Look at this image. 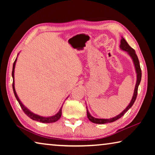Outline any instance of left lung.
Returning a JSON list of instances; mask_svg holds the SVG:
<instances>
[{
	"mask_svg": "<svg viewBox=\"0 0 155 155\" xmlns=\"http://www.w3.org/2000/svg\"><path fill=\"white\" fill-rule=\"evenodd\" d=\"M120 48H121L122 51L127 52V53L129 54L130 57L132 58L133 64H134V65H135V71H136V73H137V81H136L134 93H133V98L131 99L129 104H128V105L127 107V108H126L124 111H123L122 113H120L119 115H116L115 117H112V118H109V119H100V118H96V117L91 116L90 114V112L88 111L87 107H86V108H87V115L88 119L90 120L91 122L95 123V124H106V123H110V122L116 121L117 120H118L119 118H120V117H122L123 115L125 114V113L133 106V104L135 103L136 98H137L138 87L141 79V68L140 65V61H139L138 57L135 53V50L131 48V47L128 45V44L127 42V41L124 40V38H122L121 39V40H120Z\"/></svg>",
	"mask_w": 155,
	"mask_h": 155,
	"instance_id": "1",
	"label": "left lung"
}]
</instances>
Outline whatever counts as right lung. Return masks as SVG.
<instances>
[{
	"label": "right lung",
	"instance_id": "right-lung-1",
	"mask_svg": "<svg viewBox=\"0 0 155 155\" xmlns=\"http://www.w3.org/2000/svg\"><path fill=\"white\" fill-rule=\"evenodd\" d=\"M17 61V58L15 59V61L14 63V65H13V70H12V77H13V84H12V87H13V90H14V95L16 98L17 101L18 103H19L21 107V108L23 110V111L25 112V114L30 117L31 119H32L33 120H35V121L38 122H40L42 123H52V122H55L57 120L60 119V117L61 116V110H62V107H61V109H59V112L56 114L54 115H52V116H50V117H43L41 116V115H37L34 113L31 112L29 109H28L27 107H26L24 104L22 103V102L20 101V100L18 98V96L16 94V91H15V86H14V69H15V63H16Z\"/></svg>",
	"mask_w": 155,
	"mask_h": 155
}]
</instances>
